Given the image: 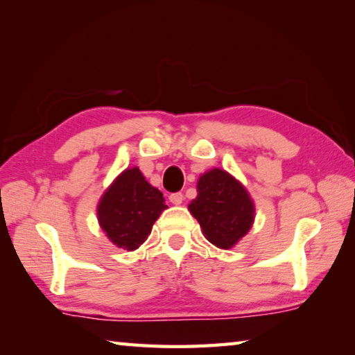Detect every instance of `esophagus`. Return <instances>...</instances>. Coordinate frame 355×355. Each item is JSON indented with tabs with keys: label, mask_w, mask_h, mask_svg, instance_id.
I'll return each mask as SVG.
<instances>
[{
	"label": "esophagus",
	"mask_w": 355,
	"mask_h": 355,
	"mask_svg": "<svg viewBox=\"0 0 355 355\" xmlns=\"http://www.w3.org/2000/svg\"><path fill=\"white\" fill-rule=\"evenodd\" d=\"M169 200L173 203V205H180V203H183L184 197L182 192H173V194L169 196Z\"/></svg>",
	"instance_id": "1"
}]
</instances>
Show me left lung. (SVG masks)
<instances>
[{
	"label": "left lung",
	"instance_id": "obj_1",
	"mask_svg": "<svg viewBox=\"0 0 355 355\" xmlns=\"http://www.w3.org/2000/svg\"><path fill=\"white\" fill-rule=\"evenodd\" d=\"M202 233L219 249H232L255 220V203L244 184L224 169H209L197 180V197L188 205Z\"/></svg>",
	"mask_w": 355,
	"mask_h": 355
}]
</instances>
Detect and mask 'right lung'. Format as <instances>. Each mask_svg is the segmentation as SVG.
<instances>
[{
  "label": "right lung",
  "mask_w": 355,
  "mask_h": 355,
  "mask_svg": "<svg viewBox=\"0 0 355 355\" xmlns=\"http://www.w3.org/2000/svg\"><path fill=\"white\" fill-rule=\"evenodd\" d=\"M163 192L150 184L139 167H128L107 186L97 205V219L107 239L125 250L146 243L164 211Z\"/></svg>",
  "instance_id": "1"
}]
</instances>
